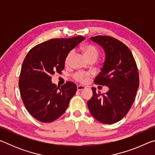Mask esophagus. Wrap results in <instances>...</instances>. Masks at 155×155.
<instances>
[{
    "instance_id": "esophagus-1",
    "label": "esophagus",
    "mask_w": 155,
    "mask_h": 155,
    "mask_svg": "<svg viewBox=\"0 0 155 155\" xmlns=\"http://www.w3.org/2000/svg\"><path fill=\"white\" fill-rule=\"evenodd\" d=\"M84 89H85V87L83 85H78L77 86V90L78 91H82Z\"/></svg>"
}]
</instances>
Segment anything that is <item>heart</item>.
<instances>
[{"label":"heart","instance_id":"heart-1","mask_svg":"<svg viewBox=\"0 0 155 155\" xmlns=\"http://www.w3.org/2000/svg\"><path fill=\"white\" fill-rule=\"evenodd\" d=\"M82 51L86 58L87 59H97L99 55V51L96 46L92 45H85L82 47ZM73 55V51H70L67 54L65 59V64L68 65L70 63L71 57ZM74 80L80 83H85L88 81L90 77V75L87 73H84L82 72H78L75 73L73 76Z\"/></svg>","mask_w":155,"mask_h":155}]
</instances>
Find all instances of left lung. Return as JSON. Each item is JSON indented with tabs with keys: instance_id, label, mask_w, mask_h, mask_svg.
<instances>
[{
	"instance_id": "obj_1",
	"label": "left lung",
	"mask_w": 155,
	"mask_h": 155,
	"mask_svg": "<svg viewBox=\"0 0 155 155\" xmlns=\"http://www.w3.org/2000/svg\"><path fill=\"white\" fill-rule=\"evenodd\" d=\"M91 41L101 45L105 52V61L94 83L105 85L109 91L105 94L96 93L87 101L91 114L104 124H114L122 120L129 111L135 101L140 85L139 72L130 49L122 41L113 37L97 35Z\"/></svg>"
}]
</instances>
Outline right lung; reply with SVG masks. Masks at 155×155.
Returning <instances> with one entry per match:
<instances>
[{
    "label": "right lung",
    "mask_w": 155,
    "mask_h": 155,
    "mask_svg": "<svg viewBox=\"0 0 155 155\" xmlns=\"http://www.w3.org/2000/svg\"><path fill=\"white\" fill-rule=\"evenodd\" d=\"M85 39L81 35L51 39L34 46L26 56L18 82L20 96L28 113L40 122H52L61 117L76 94V84L68 81L59 89L51 77L61 74L67 54Z\"/></svg>",
    "instance_id": "1"
}]
</instances>
